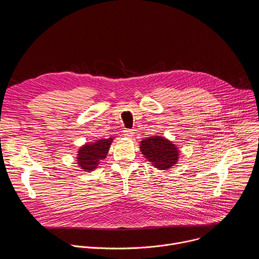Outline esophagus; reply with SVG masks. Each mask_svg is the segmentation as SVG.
<instances>
[{
    "label": "esophagus",
    "instance_id": "obj_1",
    "mask_svg": "<svg viewBox=\"0 0 259 259\" xmlns=\"http://www.w3.org/2000/svg\"><path fill=\"white\" fill-rule=\"evenodd\" d=\"M124 135L126 137H132L134 135V131L132 129H125L124 130Z\"/></svg>",
    "mask_w": 259,
    "mask_h": 259
}]
</instances>
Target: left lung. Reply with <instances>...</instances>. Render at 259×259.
<instances>
[{
	"instance_id": "left-lung-1",
	"label": "left lung",
	"mask_w": 259,
	"mask_h": 259,
	"mask_svg": "<svg viewBox=\"0 0 259 259\" xmlns=\"http://www.w3.org/2000/svg\"><path fill=\"white\" fill-rule=\"evenodd\" d=\"M140 151L152 162L154 167L166 170L176 164L178 160L177 147L165 137L154 136L141 141Z\"/></svg>"
}]
</instances>
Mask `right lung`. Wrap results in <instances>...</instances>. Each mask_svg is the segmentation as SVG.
Instances as JSON below:
<instances>
[{
    "label": "right lung",
    "mask_w": 259,
    "mask_h": 259,
    "mask_svg": "<svg viewBox=\"0 0 259 259\" xmlns=\"http://www.w3.org/2000/svg\"><path fill=\"white\" fill-rule=\"evenodd\" d=\"M112 141L113 138H104L82 146L78 154V164L81 169L84 171L96 169L100 161L105 159Z\"/></svg>",
    "instance_id": "obj_1"
}]
</instances>
